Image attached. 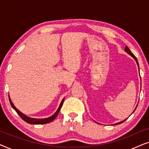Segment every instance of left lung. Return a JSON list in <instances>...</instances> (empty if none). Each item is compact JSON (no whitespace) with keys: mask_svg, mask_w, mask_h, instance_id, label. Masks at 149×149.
<instances>
[{"mask_svg":"<svg viewBox=\"0 0 149 149\" xmlns=\"http://www.w3.org/2000/svg\"><path fill=\"white\" fill-rule=\"evenodd\" d=\"M125 52L126 53H127V54H129V55H130V56H131L132 57V58H133L134 59V60H135V61H136V64H137V65H138V68H139V64H138V60H137V58H136V56H134V55L133 54H132V52H131V51H130V49H129V48H128L127 46H126V47H125ZM139 71H140V70H139ZM137 106H138V105H137ZM136 109H134V111H133V113H134V111H135V110H136ZM126 119H125V120H123V121H120V122H119V123H115V124H113V125H119V124H121V123H123V121H125ZM96 123H97V122H96Z\"/></svg>","mask_w":149,"mask_h":149,"instance_id":"8db88e82","label":"left lung"}]
</instances>
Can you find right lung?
Returning <instances> with one entry per match:
<instances>
[{
  "label": "right lung",
  "instance_id": "add662e5",
  "mask_svg": "<svg viewBox=\"0 0 149 149\" xmlns=\"http://www.w3.org/2000/svg\"><path fill=\"white\" fill-rule=\"evenodd\" d=\"M9 98L10 104H11L12 108H13V109L15 110L16 112H17L18 115H19V117L24 120V121H25L26 123H28L29 124H36V125H38V124L48 123H50V122H52V121H54V120L56 118L57 116H58L59 112H60L61 108H62V107L63 102H64V97L62 100V102H61V103H60V106H59L58 110H57L56 113H55L52 116H51V117H47V118H44V119H36V118H32V117H28V116L24 115V113H22L21 111H19V110H18L17 108L14 106L13 102H12L11 98H10L9 95Z\"/></svg>",
  "mask_w": 149,
  "mask_h": 149
}]
</instances>
